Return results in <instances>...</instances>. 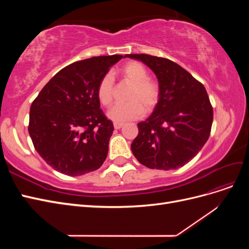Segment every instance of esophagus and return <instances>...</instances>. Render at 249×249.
<instances>
[{
  "mask_svg": "<svg viewBox=\"0 0 249 249\" xmlns=\"http://www.w3.org/2000/svg\"><path fill=\"white\" fill-rule=\"evenodd\" d=\"M123 125H124V124H122V123H114V127L116 130L120 129V127H123Z\"/></svg>",
  "mask_w": 249,
  "mask_h": 249,
  "instance_id": "obj_1",
  "label": "esophagus"
}]
</instances>
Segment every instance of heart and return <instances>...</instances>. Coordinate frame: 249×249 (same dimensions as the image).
I'll return each instance as SVG.
<instances>
[{"label": "heart", "mask_w": 249, "mask_h": 249, "mask_svg": "<svg viewBox=\"0 0 249 249\" xmlns=\"http://www.w3.org/2000/svg\"><path fill=\"white\" fill-rule=\"evenodd\" d=\"M123 81L132 84L125 104H118L108 111V117L115 123L138 119L144 112H152L160 100V86L148 77L146 67L138 61L125 63L118 71ZM115 83L110 73L104 74L96 88V96L103 106H110L114 99Z\"/></svg>", "instance_id": "b5f03b06"}]
</instances>
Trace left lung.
<instances>
[{"mask_svg":"<svg viewBox=\"0 0 249 249\" xmlns=\"http://www.w3.org/2000/svg\"><path fill=\"white\" fill-rule=\"evenodd\" d=\"M124 57L140 60L152 70L160 86L153 114L138 124L131 149L152 169H178L198 154L209 139L213 108L199 81L169 59L146 54Z\"/></svg>","mask_w":249,"mask_h":249,"instance_id":"1","label":"left lung"}]
</instances>
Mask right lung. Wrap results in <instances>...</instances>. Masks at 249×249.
I'll list each match as a JSON object with an SVG mask.
<instances>
[{
	"label": "right lung",
	"mask_w": 249,
	"mask_h": 249,
	"mask_svg": "<svg viewBox=\"0 0 249 249\" xmlns=\"http://www.w3.org/2000/svg\"><path fill=\"white\" fill-rule=\"evenodd\" d=\"M122 55L92 57L58 71L30 108L29 134L51 167L70 177L99 169L114 126L100 108L96 88Z\"/></svg>",
	"instance_id": "right-lung-1"
}]
</instances>
